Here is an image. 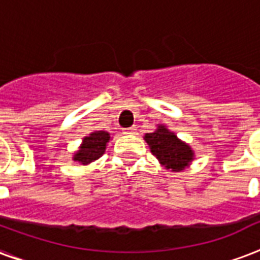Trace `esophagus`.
I'll use <instances>...</instances> for the list:
<instances>
[{
    "mask_svg": "<svg viewBox=\"0 0 260 260\" xmlns=\"http://www.w3.org/2000/svg\"><path fill=\"white\" fill-rule=\"evenodd\" d=\"M136 132V126H131V128H126V129H124V134L125 135H132Z\"/></svg>",
    "mask_w": 260,
    "mask_h": 260,
    "instance_id": "34e87169",
    "label": "esophagus"
}]
</instances>
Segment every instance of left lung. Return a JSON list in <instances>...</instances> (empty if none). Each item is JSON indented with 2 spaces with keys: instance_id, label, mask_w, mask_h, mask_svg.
Wrapping results in <instances>:
<instances>
[{
  "instance_id": "left-lung-1",
  "label": "left lung",
  "mask_w": 260,
  "mask_h": 260,
  "mask_svg": "<svg viewBox=\"0 0 260 260\" xmlns=\"http://www.w3.org/2000/svg\"><path fill=\"white\" fill-rule=\"evenodd\" d=\"M144 140L159 163L166 170L173 173H179L187 169L196 156L193 148L187 143L182 142L163 124H158L152 134L144 135Z\"/></svg>"
}]
</instances>
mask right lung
I'll use <instances>...</instances> for the list:
<instances>
[{
	"label": "right lung",
	"instance_id": "add662e5",
	"mask_svg": "<svg viewBox=\"0 0 260 260\" xmlns=\"http://www.w3.org/2000/svg\"><path fill=\"white\" fill-rule=\"evenodd\" d=\"M110 142V134L106 131H93L82 139L81 146L73 155L75 163H81L83 166L90 165L104 155L108 143Z\"/></svg>",
	"mask_w": 260,
	"mask_h": 260
}]
</instances>
